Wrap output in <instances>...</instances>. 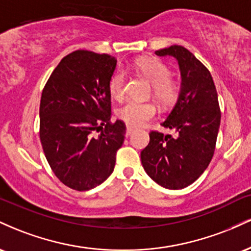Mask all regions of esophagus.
<instances>
[{
  "instance_id": "esophagus-1",
  "label": "esophagus",
  "mask_w": 251,
  "mask_h": 251,
  "mask_svg": "<svg viewBox=\"0 0 251 251\" xmlns=\"http://www.w3.org/2000/svg\"><path fill=\"white\" fill-rule=\"evenodd\" d=\"M134 128L131 127V126H127V128H126V137H129L132 133H133Z\"/></svg>"
}]
</instances>
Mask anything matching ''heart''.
<instances>
[{
	"mask_svg": "<svg viewBox=\"0 0 251 251\" xmlns=\"http://www.w3.org/2000/svg\"><path fill=\"white\" fill-rule=\"evenodd\" d=\"M138 68L144 76L152 83V93L162 105L175 102L179 93V87L171 80V71L165 63L157 59H144L138 62ZM126 73L118 70L109 81V91L117 100L125 96ZM157 114V107L151 101L129 100L118 111V117L131 126H143Z\"/></svg>",
	"mask_w": 251,
	"mask_h": 251,
	"instance_id": "b5f03b06",
	"label": "heart"
}]
</instances>
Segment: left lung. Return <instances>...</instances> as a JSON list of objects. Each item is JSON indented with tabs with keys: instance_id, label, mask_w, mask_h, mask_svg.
I'll list each match as a JSON object with an SVG mask.
<instances>
[{
	"instance_id": "left-lung-1",
	"label": "left lung",
	"mask_w": 251,
	"mask_h": 251,
	"mask_svg": "<svg viewBox=\"0 0 251 251\" xmlns=\"http://www.w3.org/2000/svg\"><path fill=\"white\" fill-rule=\"evenodd\" d=\"M155 54L174 56L179 65V97L162 123L176 134L152 131L140 157L155 183L165 189H184L200 178L214 155L221 124L217 91L208 68L186 48L175 45Z\"/></svg>"
}]
</instances>
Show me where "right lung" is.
Here are the masks:
<instances>
[{
	"label": "right lung",
	"mask_w": 251,
	"mask_h": 251,
	"mask_svg": "<svg viewBox=\"0 0 251 251\" xmlns=\"http://www.w3.org/2000/svg\"><path fill=\"white\" fill-rule=\"evenodd\" d=\"M117 59L75 50L60 61L42 91L40 140L61 183L87 191L113 172L126 126L111 122L109 81Z\"/></svg>",
	"instance_id": "right-lung-1"
}]
</instances>
